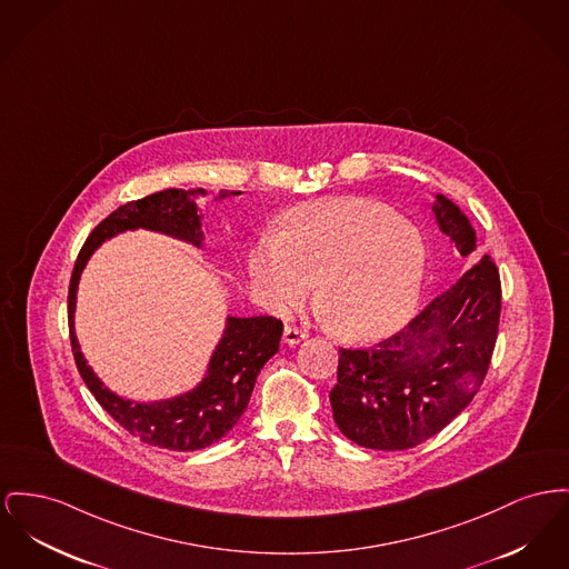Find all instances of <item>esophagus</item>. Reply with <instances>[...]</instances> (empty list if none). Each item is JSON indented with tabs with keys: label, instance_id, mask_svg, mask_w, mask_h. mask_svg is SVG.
Returning <instances> with one entry per match:
<instances>
[{
	"label": "esophagus",
	"instance_id": "1",
	"mask_svg": "<svg viewBox=\"0 0 569 569\" xmlns=\"http://www.w3.org/2000/svg\"><path fill=\"white\" fill-rule=\"evenodd\" d=\"M302 339H307V333L301 331V329H295V327H286L283 329V343L297 346V343H301Z\"/></svg>",
	"mask_w": 569,
	"mask_h": 569
}]
</instances>
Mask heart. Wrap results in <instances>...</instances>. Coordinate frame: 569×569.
<instances>
[{
  "mask_svg": "<svg viewBox=\"0 0 569 569\" xmlns=\"http://www.w3.org/2000/svg\"><path fill=\"white\" fill-rule=\"evenodd\" d=\"M426 267L428 249L412 223L378 201L355 198L302 203L247 256L268 311L286 316L318 281L316 299L335 331L352 341L400 331L417 309Z\"/></svg>",
  "mask_w": 569,
  "mask_h": 569,
  "instance_id": "b5f03b06",
  "label": "heart"
}]
</instances>
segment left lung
Instances as JSON below:
<instances>
[{"mask_svg": "<svg viewBox=\"0 0 569 569\" xmlns=\"http://www.w3.org/2000/svg\"><path fill=\"white\" fill-rule=\"evenodd\" d=\"M436 226L468 258L477 232L458 203L435 193ZM501 318V279L490 256L436 297L408 327L369 350L339 348L333 419L352 442L401 451L438 435L479 391Z\"/></svg>", "mask_w": 569, "mask_h": 569, "instance_id": "8db88e82", "label": "left lung"}]
</instances>
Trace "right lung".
<instances>
[{"mask_svg":"<svg viewBox=\"0 0 569 569\" xmlns=\"http://www.w3.org/2000/svg\"><path fill=\"white\" fill-rule=\"evenodd\" d=\"M206 189H166L154 196L129 201L113 210L88 236L81 247L68 290V327L74 363L102 408L134 438L146 445L169 451H198L228 435L242 417L258 373L268 359L279 352L283 325L272 316H228L200 382L173 398L134 401L111 391L94 369L88 366L77 331V290L83 268L102 242L124 232L146 230L169 236L180 242L203 249L208 230L200 208ZM240 196V191H223L214 201Z\"/></svg>","mask_w":569,"mask_h":569,"instance_id":"obj_1","label":"right lung"}]
</instances>
